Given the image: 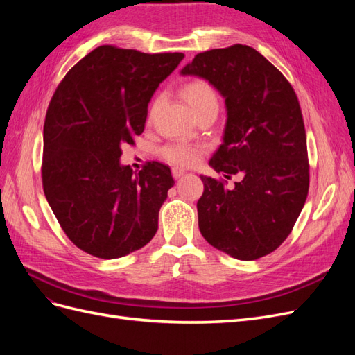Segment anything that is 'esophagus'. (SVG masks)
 Returning <instances> with one entry per match:
<instances>
[{"instance_id": "esophagus-1", "label": "esophagus", "mask_w": 355, "mask_h": 355, "mask_svg": "<svg viewBox=\"0 0 355 355\" xmlns=\"http://www.w3.org/2000/svg\"><path fill=\"white\" fill-rule=\"evenodd\" d=\"M171 175H173V178H175V179H179V178H182V176L185 175V170H182V168L175 167L173 170H171Z\"/></svg>"}]
</instances>
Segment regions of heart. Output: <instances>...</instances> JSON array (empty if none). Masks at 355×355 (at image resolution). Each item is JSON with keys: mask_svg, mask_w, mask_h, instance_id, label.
<instances>
[{"mask_svg": "<svg viewBox=\"0 0 355 355\" xmlns=\"http://www.w3.org/2000/svg\"><path fill=\"white\" fill-rule=\"evenodd\" d=\"M180 98L189 106V110L194 112L196 116L207 112V111H218L219 110V98L216 90L213 89V85L201 78H194L184 83L179 89ZM159 101L155 99L149 110V120L154 116ZM201 153L200 146L194 145H185V144H173L167 145L161 149V155L170 164L180 166V167H189L194 166Z\"/></svg>", "mask_w": 355, "mask_h": 355, "instance_id": "1", "label": "heart"}]
</instances>
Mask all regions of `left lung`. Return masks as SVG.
Listing matches in <instances>:
<instances>
[{
	"mask_svg": "<svg viewBox=\"0 0 355 355\" xmlns=\"http://www.w3.org/2000/svg\"><path fill=\"white\" fill-rule=\"evenodd\" d=\"M182 75L207 80L225 98L223 142L210 166L240 175L200 176L198 227L209 244L240 261L270 254L288 237L309 188L306 135L297 96L259 51L234 44L198 53Z\"/></svg>",
	"mask_w": 355,
	"mask_h": 355,
	"instance_id": "1",
	"label": "left lung"
}]
</instances>
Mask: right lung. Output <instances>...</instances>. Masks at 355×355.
I'll list each match as a JSON object with an SVG mask.
<instances>
[{
    "label": "right lung",
    "mask_w": 355,
    "mask_h": 355,
    "mask_svg": "<svg viewBox=\"0 0 355 355\" xmlns=\"http://www.w3.org/2000/svg\"><path fill=\"white\" fill-rule=\"evenodd\" d=\"M184 53L148 55L101 46L65 75L49 103L42 189L67 237L101 259L123 257L153 240L158 211L175 185L170 168L120 164L121 148L142 135L148 103Z\"/></svg>",
    "instance_id": "right-lung-1"
}]
</instances>
